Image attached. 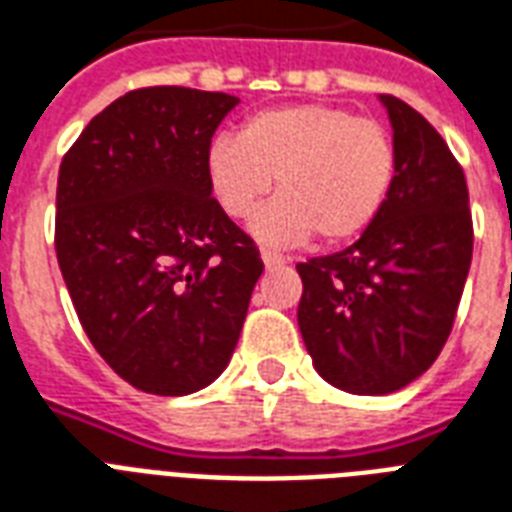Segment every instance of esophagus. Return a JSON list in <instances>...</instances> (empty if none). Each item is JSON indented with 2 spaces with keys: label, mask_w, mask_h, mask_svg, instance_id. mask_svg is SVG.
Segmentation results:
<instances>
[{
  "label": "esophagus",
  "mask_w": 512,
  "mask_h": 512,
  "mask_svg": "<svg viewBox=\"0 0 512 512\" xmlns=\"http://www.w3.org/2000/svg\"><path fill=\"white\" fill-rule=\"evenodd\" d=\"M260 257H263L265 268H273V265H282L284 263V257L276 255V252H271V249H263V252H260Z\"/></svg>",
  "instance_id": "esophagus-1"
}]
</instances>
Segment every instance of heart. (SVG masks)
<instances>
[{
	"label": "heart",
	"mask_w": 512,
	"mask_h": 512,
	"mask_svg": "<svg viewBox=\"0 0 512 512\" xmlns=\"http://www.w3.org/2000/svg\"><path fill=\"white\" fill-rule=\"evenodd\" d=\"M206 177L222 212L244 220L265 195L252 233L268 244H343L370 228L397 177L392 134L370 117L330 104L255 112L239 136H217Z\"/></svg>",
	"instance_id": "heart-1"
}]
</instances>
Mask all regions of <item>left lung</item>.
<instances>
[{
    "label": "left lung",
    "mask_w": 512,
    "mask_h": 512,
    "mask_svg": "<svg viewBox=\"0 0 512 512\" xmlns=\"http://www.w3.org/2000/svg\"><path fill=\"white\" fill-rule=\"evenodd\" d=\"M395 128L397 177L384 209L343 252L298 263L300 335L327 384L389 395L438 360L470 260L467 179L443 136L381 93Z\"/></svg>",
    "instance_id": "8db88e82"
}]
</instances>
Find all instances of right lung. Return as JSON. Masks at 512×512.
Returning a JSON list of instances; mask_svg holds the SVG:
<instances>
[{
	"label": "right lung",
	"instance_id": "1",
	"mask_svg": "<svg viewBox=\"0 0 512 512\" xmlns=\"http://www.w3.org/2000/svg\"><path fill=\"white\" fill-rule=\"evenodd\" d=\"M236 104L136 88L93 117L58 169L56 255L74 311L109 368L150 395H190L220 376L263 273L206 177Z\"/></svg>",
	"mask_w": 512,
	"mask_h": 512
}]
</instances>
